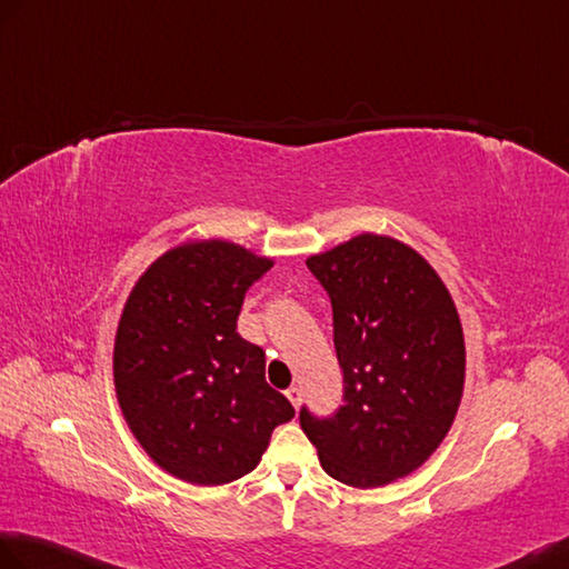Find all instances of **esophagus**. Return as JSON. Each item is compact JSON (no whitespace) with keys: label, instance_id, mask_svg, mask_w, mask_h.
<instances>
[{"label":"esophagus","instance_id":"obj_1","mask_svg":"<svg viewBox=\"0 0 569 569\" xmlns=\"http://www.w3.org/2000/svg\"><path fill=\"white\" fill-rule=\"evenodd\" d=\"M286 398L290 400V405H293V407L298 409L300 402H302V390H300L298 386H290V388L286 390Z\"/></svg>","mask_w":569,"mask_h":569}]
</instances>
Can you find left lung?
Returning a JSON list of instances; mask_svg holds the SVG:
<instances>
[{
  "instance_id": "8db88e82",
  "label": "left lung",
  "mask_w": 569,
  "mask_h": 569,
  "mask_svg": "<svg viewBox=\"0 0 569 569\" xmlns=\"http://www.w3.org/2000/svg\"><path fill=\"white\" fill-rule=\"evenodd\" d=\"M332 300L345 405L300 427L329 478L359 490L412 475L463 398L466 337L441 276L395 237L363 232L308 257Z\"/></svg>"
}]
</instances>
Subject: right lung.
Listing matches in <instances>:
<instances>
[{"label":"right lung","mask_w":569,"mask_h":569,"mask_svg":"<svg viewBox=\"0 0 569 569\" xmlns=\"http://www.w3.org/2000/svg\"><path fill=\"white\" fill-rule=\"evenodd\" d=\"M271 267L242 244L189 240L157 257L126 300L116 398L144 453L183 482L240 480L296 417L263 378V351L237 335L247 288Z\"/></svg>","instance_id":"obj_1"}]
</instances>
